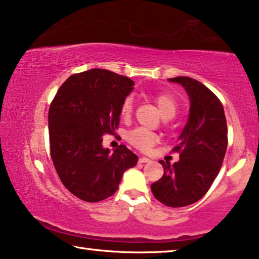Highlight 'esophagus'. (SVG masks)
I'll use <instances>...</instances> for the list:
<instances>
[{
  "label": "esophagus",
  "instance_id": "34e87169",
  "mask_svg": "<svg viewBox=\"0 0 259 259\" xmlns=\"http://www.w3.org/2000/svg\"><path fill=\"white\" fill-rule=\"evenodd\" d=\"M138 162L139 163H147V162H151V160L148 159V157H140Z\"/></svg>",
  "mask_w": 259,
  "mask_h": 259
}]
</instances>
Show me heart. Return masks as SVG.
I'll return each mask as SVG.
<instances>
[{
  "label": "heart",
  "mask_w": 259,
  "mask_h": 259,
  "mask_svg": "<svg viewBox=\"0 0 259 259\" xmlns=\"http://www.w3.org/2000/svg\"><path fill=\"white\" fill-rule=\"evenodd\" d=\"M153 100L156 105L161 116L165 120L172 119L176 115L179 108V104L177 98L171 93H160L156 94ZM134 111V98L133 96H126L121 103L120 106V115L123 120H129L133 115ZM126 140L134 147L138 148L139 151L148 152L151 148L159 143L160 137L154 133L147 131L145 129H134L126 134Z\"/></svg>",
  "instance_id": "1"
}]
</instances>
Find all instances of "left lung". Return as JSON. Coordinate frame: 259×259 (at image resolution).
Returning <instances> with one entry per match:
<instances>
[{
    "label": "left lung",
    "mask_w": 259,
    "mask_h": 259,
    "mask_svg": "<svg viewBox=\"0 0 259 259\" xmlns=\"http://www.w3.org/2000/svg\"><path fill=\"white\" fill-rule=\"evenodd\" d=\"M185 88L191 100L190 116L174 153L179 161L171 165L159 161L163 176L153 183V195L168 207H185L199 201L209 191L221 170L227 147L224 107L202 83L187 76L169 78Z\"/></svg>",
    "instance_id": "left-lung-1"
}]
</instances>
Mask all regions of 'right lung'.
I'll return each mask as SVG.
<instances>
[{"instance_id":"add662e5","label":"right lung","mask_w":259,"mask_h":259,"mask_svg":"<svg viewBox=\"0 0 259 259\" xmlns=\"http://www.w3.org/2000/svg\"><path fill=\"white\" fill-rule=\"evenodd\" d=\"M131 78L94 68L69 76L49 108L50 154L64 186L87 202H98L116 192L125 170L138 156L120 145L104 148L103 136L120 123V106L134 89Z\"/></svg>"}]
</instances>
